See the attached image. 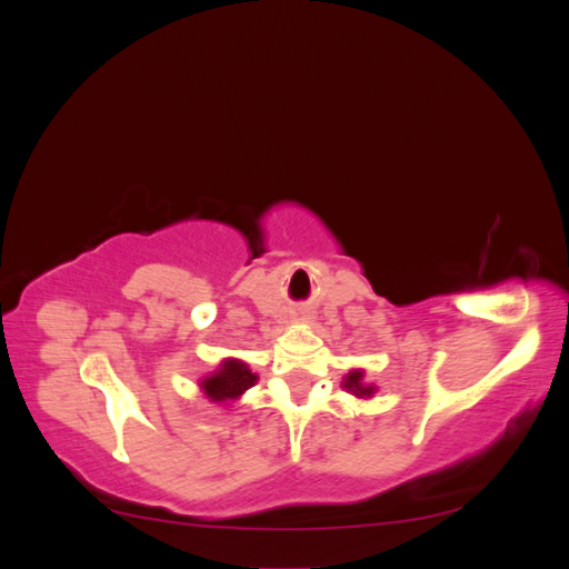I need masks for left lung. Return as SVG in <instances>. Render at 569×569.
<instances>
[{
    "label": "left lung",
    "instance_id": "left-lung-1",
    "mask_svg": "<svg viewBox=\"0 0 569 569\" xmlns=\"http://www.w3.org/2000/svg\"><path fill=\"white\" fill-rule=\"evenodd\" d=\"M343 389L351 391L353 396H360V399H370L375 393V387L363 382V370H351L347 377H343Z\"/></svg>",
    "mask_w": 569,
    "mask_h": 569
}]
</instances>
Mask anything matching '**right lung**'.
I'll return each mask as SVG.
<instances>
[{
    "instance_id": "add662e5",
    "label": "right lung",
    "mask_w": 569,
    "mask_h": 569,
    "mask_svg": "<svg viewBox=\"0 0 569 569\" xmlns=\"http://www.w3.org/2000/svg\"><path fill=\"white\" fill-rule=\"evenodd\" d=\"M256 380H258V375L251 372L247 363H242V360H237V358H228V360H222L216 372L203 377L199 387L203 389V393L209 396L211 401L228 403V401L239 399V396H242L249 387L256 385Z\"/></svg>"
}]
</instances>
